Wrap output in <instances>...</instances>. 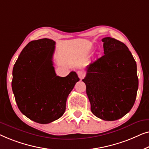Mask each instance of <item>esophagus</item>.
<instances>
[{
  "instance_id": "obj_1",
  "label": "esophagus",
  "mask_w": 149,
  "mask_h": 149,
  "mask_svg": "<svg viewBox=\"0 0 149 149\" xmlns=\"http://www.w3.org/2000/svg\"><path fill=\"white\" fill-rule=\"evenodd\" d=\"M77 75H78L79 78L80 79H83L84 77H85V73L81 72V71H79V72H77Z\"/></svg>"
}]
</instances>
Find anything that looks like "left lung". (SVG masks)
I'll return each instance as SVG.
<instances>
[{
    "label": "left lung",
    "instance_id": "1",
    "mask_svg": "<svg viewBox=\"0 0 149 149\" xmlns=\"http://www.w3.org/2000/svg\"><path fill=\"white\" fill-rule=\"evenodd\" d=\"M102 41L104 54L87 66L82 81L92 113L103 120L115 121L126 115L135 102L136 63L125 44L111 37Z\"/></svg>",
    "mask_w": 149,
    "mask_h": 149
}]
</instances>
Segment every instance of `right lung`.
Returning a JSON list of instances; mask_svg holds the SVG:
<instances>
[{"mask_svg": "<svg viewBox=\"0 0 149 149\" xmlns=\"http://www.w3.org/2000/svg\"><path fill=\"white\" fill-rule=\"evenodd\" d=\"M55 42L33 40L22 50L13 69L12 90L20 111L35 122L49 123L64 114L68 95L79 80L75 72L56 75Z\"/></svg>", "mask_w": 149, "mask_h": 149, "instance_id": "right-lung-1", "label": "right lung"}]
</instances>
